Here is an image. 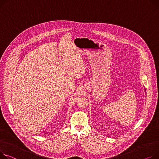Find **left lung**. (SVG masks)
I'll return each instance as SVG.
<instances>
[{
	"instance_id": "8db88e82",
	"label": "left lung",
	"mask_w": 159,
	"mask_h": 159,
	"mask_svg": "<svg viewBox=\"0 0 159 159\" xmlns=\"http://www.w3.org/2000/svg\"><path fill=\"white\" fill-rule=\"evenodd\" d=\"M144 90H145V91H146V89H144Z\"/></svg>"
}]
</instances>
